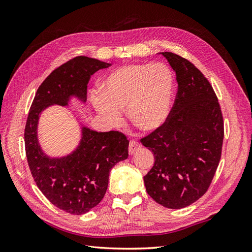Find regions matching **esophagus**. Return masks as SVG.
<instances>
[{
    "instance_id": "obj_1",
    "label": "esophagus",
    "mask_w": 252,
    "mask_h": 252,
    "mask_svg": "<svg viewBox=\"0 0 252 252\" xmlns=\"http://www.w3.org/2000/svg\"><path fill=\"white\" fill-rule=\"evenodd\" d=\"M141 148H142V146L139 143H136L135 141H131L130 143H129V147H128L129 155H130V156L134 155L135 152L139 151Z\"/></svg>"
}]
</instances>
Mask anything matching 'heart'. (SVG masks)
Here are the masks:
<instances>
[{
	"label": "heart",
	"instance_id": "obj_1",
	"mask_svg": "<svg viewBox=\"0 0 252 252\" xmlns=\"http://www.w3.org/2000/svg\"><path fill=\"white\" fill-rule=\"evenodd\" d=\"M174 91V77L162 63L122 66L103 82L102 94L94 96L98 113L112 124L126 108L128 119L142 131H155L168 119Z\"/></svg>",
	"mask_w": 252,
	"mask_h": 252
}]
</instances>
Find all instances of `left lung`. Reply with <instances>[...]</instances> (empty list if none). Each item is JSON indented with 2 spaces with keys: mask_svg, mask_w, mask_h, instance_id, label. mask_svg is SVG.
<instances>
[{
  "mask_svg": "<svg viewBox=\"0 0 252 252\" xmlns=\"http://www.w3.org/2000/svg\"><path fill=\"white\" fill-rule=\"evenodd\" d=\"M162 55L175 71L178 91L167 121L141 139L155 157L144 183L157 203L181 209L199 200L211 184L222 155L224 122L204 74L185 58Z\"/></svg>",
  "mask_w": 252,
  "mask_h": 252,
  "instance_id": "obj_1",
  "label": "left lung"
}]
</instances>
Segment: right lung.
Returning a JSON list of instances; mask_svg holds the SVG:
<instances>
[{
	"label": "right lung",
	"mask_w": 252,
	"mask_h": 252,
	"mask_svg": "<svg viewBox=\"0 0 252 252\" xmlns=\"http://www.w3.org/2000/svg\"><path fill=\"white\" fill-rule=\"evenodd\" d=\"M109 66L84 56L68 61L44 80L28 113L24 139L30 172L48 201L71 215H84L103 200L111 168L128 158L129 141L119 131L97 132L82 127L80 145L72 154L49 158L37 142V123L50 105L67 106L71 96L85 102L91 75Z\"/></svg>",
	"instance_id": "add662e5"
}]
</instances>
